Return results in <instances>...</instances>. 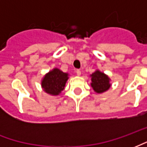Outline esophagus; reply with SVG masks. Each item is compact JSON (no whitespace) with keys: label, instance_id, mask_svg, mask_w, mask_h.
Segmentation results:
<instances>
[{"label":"esophagus","instance_id":"1","mask_svg":"<svg viewBox=\"0 0 147 147\" xmlns=\"http://www.w3.org/2000/svg\"><path fill=\"white\" fill-rule=\"evenodd\" d=\"M76 75H77V76H80V75H81V71L79 70V69H77L76 71Z\"/></svg>","mask_w":147,"mask_h":147}]
</instances>
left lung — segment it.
Segmentation results:
<instances>
[{
	"instance_id": "obj_1",
	"label": "left lung",
	"mask_w": 147,
	"mask_h": 147,
	"mask_svg": "<svg viewBox=\"0 0 147 147\" xmlns=\"http://www.w3.org/2000/svg\"><path fill=\"white\" fill-rule=\"evenodd\" d=\"M90 77H91L90 85L96 93L102 94L110 88L111 84L109 83L110 79L105 73L100 71L99 70H96L94 73L90 75Z\"/></svg>"
}]
</instances>
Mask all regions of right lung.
I'll use <instances>...</instances> for the list:
<instances>
[{
  "label": "right lung",
  "instance_id": "1",
  "mask_svg": "<svg viewBox=\"0 0 147 147\" xmlns=\"http://www.w3.org/2000/svg\"><path fill=\"white\" fill-rule=\"evenodd\" d=\"M68 80V74L58 68H53L45 75L42 80V87L45 93L50 95H59L64 89Z\"/></svg>",
  "mask_w": 147,
  "mask_h": 147
}]
</instances>
